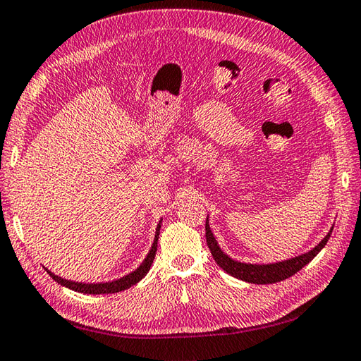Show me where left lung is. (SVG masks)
<instances>
[{"label":"left lung","mask_w":361,"mask_h":361,"mask_svg":"<svg viewBox=\"0 0 361 361\" xmlns=\"http://www.w3.org/2000/svg\"><path fill=\"white\" fill-rule=\"evenodd\" d=\"M330 233H332V229H330V232L326 235L324 240H322L318 246H314L312 251H308L307 254L294 257V259L285 260V262H279V263L251 264V263L235 262L229 255H226L221 249H219L215 237H213L209 226V218L207 221H205V238H207V246L210 249L213 259H215V262L219 264V268H223L227 274L241 279V281L249 282V283H259V285L276 283L296 274L298 271L302 269L307 263H310L314 257L318 255L321 249L327 245Z\"/></svg>","instance_id":"left-lung-1"}]
</instances>
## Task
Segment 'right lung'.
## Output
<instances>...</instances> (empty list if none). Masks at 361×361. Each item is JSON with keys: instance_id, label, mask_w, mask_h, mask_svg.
<instances>
[{"instance_id": "1", "label": "right lung", "mask_w": 361, "mask_h": 361, "mask_svg": "<svg viewBox=\"0 0 361 361\" xmlns=\"http://www.w3.org/2000/svg\"><path fill=\"white\" fill-rule=\"evenodd\" d=\"M160 223H159L157 229H156V237H154V243H152V246L149 249V254L146 255L145 262L140 264V267L135 271H132L130 274L118 279V281L106 282V283H79V282H71V281H67V279L59 277V276L51 273V271H48V269H47V273L51 277H53L57 283L67 286V288L75 290L78 293H85V294H110V293H118V291L128 290L129 286L135 285L137 282L142 281V279L146 274H148V271L151 268L154 257H156V252H157V240H159V233H160Z\"/></svg>"}]
</instances>
